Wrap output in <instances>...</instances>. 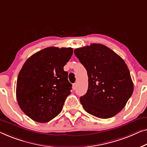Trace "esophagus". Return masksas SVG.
<instances>
[{"mask_svg":"<svg viewBox=\"0 0 147 147\" xmlns=\"http://www.w3.org/2000/svg\"><path fill=\"white\" fill-rule=\"evenodd\" d=\"M76 84L75 83V84H73V90H76Z\"/></svg>","mask_w":147,"mask_h":147,"instance_id":"1","label":"esophagus"}]
</instances>
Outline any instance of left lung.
Returning a JSON list of instances; mask_svg holds the SVG:
<instances>
[{"label": "left lung", "instance_id": "left-lung-1", "mask_svg": "<svg viewBox=\"0 0 147 147\" xmlns=\"http://www.w3.org/2000/svg\"><path fill=\"white\" fill-rule=\"evenodd\" d=\"M74 53L88 77L87 92L80 98L84 109L100 119L114 117L133 92L127 65L120 56L101 44L76 49Z\"/></svg>", "mask_w": 147, "mask_h": 147}]
</instances>
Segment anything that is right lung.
<instances>
[{
	"instance_id": "1",
	"label": "right lung",
	"mask_w": 147,
	"mask_h": 147,
	"mask_svg": "<svg viewBox=\"0 0 147 147\" xmlns=\"http://www.w3.org/2000/svg\"><path fill=\"white\" fill-rule=\"evenodd\" d=\"M72 48L48 47L28 58L18 74L16 99L21 110L38 123H47L61 112L72 84L64 66Z\"/></svg>"
}]
</instances>
